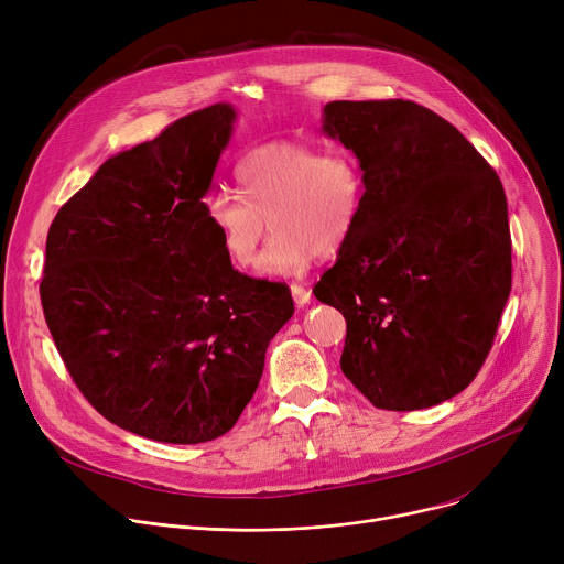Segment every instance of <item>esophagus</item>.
Instances as JSON below:
<instances>
[{
	"label": "esophagus",
	"instance_id": "1",
	"mask_svg": "<svg viewBox=\"0 0 564 564\" xmlns=\"http://www.w3.org/2000/svg\"><path fill=\"white\" fill-rule=\"evenodd\" d=\"M291 295H293V302H295L297 306H304V304H308V300H311V289H306L304 284H293V286H291Z\"/></svg>",
	"mask_w": 564,
	"mask_h": 564
}]
</instances>
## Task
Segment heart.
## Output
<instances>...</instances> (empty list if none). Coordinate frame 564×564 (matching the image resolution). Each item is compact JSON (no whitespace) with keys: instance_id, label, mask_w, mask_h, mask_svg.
<instances>
[{"instance_id":"heart-1","label":"heart","mask_w":564,"mask_h":564,"mask_svg":"<svg viewBox=\"0 0 564 564\" xmlns=\"http://www.w3.org/2000/svg\"><path fill=\"white\" fill-rule=\"evenodd\" d=\"M237 195L206 199V221L235 269H253L269 221L275 230L262 269L300 275L311 260L338 256L356 235L367 176L347 150L278 141L250 150L235 165Z\"/></svg>"}]
</instances>
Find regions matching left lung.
Here are the masks:
<instances>
[{
	"mask_svg": "<svg viewBox=\"0 0 564 564\" xmlns=\"http://www.w3.org/2000/svg\"><path fill=\"white\" fill-rule=\"evenodd\" d=\"M323 132L367 176L360 226L314 293L347 321L340 369L381 410L453 399L481 369L511 293L502 181L412 100H334Z\"/></svg>",
	"mask_w": 564,
	"mask_h": 564,
	"instance_id": "obj_1",
	"label": "left lung"
}]
</instances>
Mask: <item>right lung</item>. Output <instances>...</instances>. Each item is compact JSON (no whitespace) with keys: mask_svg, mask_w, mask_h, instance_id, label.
<instances>
[{"mask_svg":"<svg viewBox=\"0 0 564 564\" xmlns=\"http://www.w3.org/2000/svg\"><path fill=\"white\" fill-rule=\"evenodd\" d=\"M232 122L217 102L107 159L46 235L40 297L74 383L107 421L163 444L226 434L293 316L289 286L235 271L206 221Z\"/></svg>","mask_w":564,"mask_h":564,"instance_id":"obj_1","label":"right lung"}]
</instances>
